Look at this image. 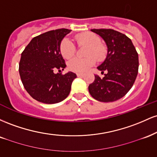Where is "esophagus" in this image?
I'll return each instance as SVG.
<instances>
[{
	"label": "esophagus",
	"instance_id": "34e87169",
	"mask_svg": "<svg viewBox=\"0 0 157 157\" xmlns=\"http://www.w3.org/2000/svg\"><path fill=\"white\" fill-rule=\"evenodd\" d=\"M84 75L83 73H77V77H82Z\"/></svg>",
	"mask_w": 157,
	"mask_h": 157
}]
</instances>
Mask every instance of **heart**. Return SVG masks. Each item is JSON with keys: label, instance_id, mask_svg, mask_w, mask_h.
<instances>
[{"label": "heart", "instance_id": "1", "mask_svg": "<svg viewBox=\"0 0 157 157\" xmlns=\"http://www.w3.org/2000/svg\"><path fill=\"white\" fill-rule=\"evenodd\" d=\"M76 40L79 45L89 46L86 55L90 56L85 58L75 57L71 59L68 63V68L70 70L75 72H85L95 64V56L98 60H102L105 57L107 50L103 44H100V38L98 35L91 32H86L77 35ZM60 50L64 58L70 59L75 55L76 46L71 40L65 38L61 42ZM91 54L95 56L94 57V55L91 56Z\"/></svg>", "mask_w": 157, "mask_h": 157}]
</instances>
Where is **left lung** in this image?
Returning <instances> with one entry per match:
<instances>
[{
	"label": "left lung",
	"instance_id": "8db88e82",
	"mask_svg": "<svg viewBox=\"0 0 157 157\" xmlns=\"http://www.w3.org/2000/svg\"><path fill=\"white\" fill-rule=\"evenodd\" d=\"M103 39L108 48L107 56L98 70L105 74L103 78L95 75L89 86L90 94L100 102L116 101L131 89L138 74L139 57L130 38L113 29H91Z\"/></svg>",
	"mask_w": 157,
	"mask_h": 157
}]
</instances>
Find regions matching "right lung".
I'll return each mask as SVG.
<instances>
[{
	"label": "right lung",
	"instance_id": "right-lung-1",
	"mask_svg": "<svg viewBox=\"0 0 157 157\" xmlns=\"http://www.w3.org/2000/svg\"><path fill=\"white\" fill-rule=\"evenodd\" d=\"M71 30L59 29L34 37L21 54L19 73L23 86L32 98L46 104H55L69 94L76 74H55L66 67L60 53L62 40Z\"/></svg>",
	"mask_w": 157,
	"mask_h": 157
}]
</instances>
